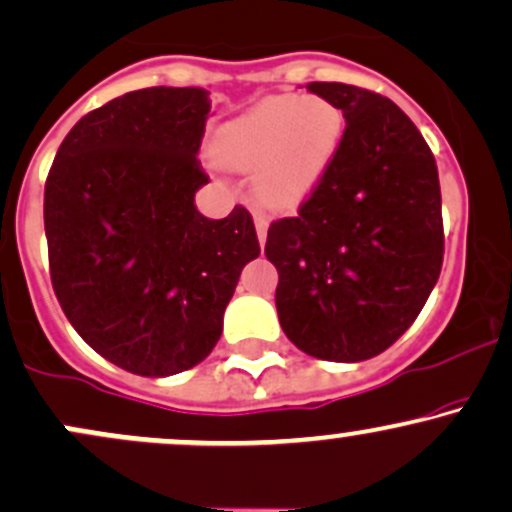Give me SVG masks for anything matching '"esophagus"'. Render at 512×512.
<instances>
[{"instance_id": "1", "label": "esophagus", "mask_w": 512, "mask_h": 512, "mask_svg": "<svg viewBox=\"0 0 512 512\" xmlns=\"http://www.w3.org/2000/svg\"><path fill=\"white\" fill-rule=\"evenodd\" d=\"M255 228H257V238H260V245H264V240H267V228H269L267 216L255 214Z\"/></svg>"}]
</instances>
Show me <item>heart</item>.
I'll use <instances>...</instances> for the list:
<instances>
[{"label":"heart","mask_w":512,"mask_h":512,"mask_svg":"<svg viewBox=\"0 0 512 512\" xmlns=\"http://www.w3.org/2000/svg\"><path fill=\"white\" fill-rule=\"evenodd\" d=\"M344 127V110L327 98L276 96L223 125L214 154L228 168L257 170V195L286 207L330 168Z\"/></svg>","instance_id":"obj_1"}]
</instances>
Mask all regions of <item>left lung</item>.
Returning <instances> with one entry per match:
<instances>
[{
	"instance_id": "obj_1",
	"label": "left lung",
	"mask_w": 512,
	"mask_h": 512,
	"mask_svg": "<svg viewBox=\"0 0 512 512\" xmlns=\"http://www.w3.org/2000/svg\"><path fill=\"white\" fill-rule=\"evenodd\" d=\"M310 93L344 110L337 156L296 216L272 221L276 313L298 349L339 363L383 354L421 313L445 236L436 158L390 98L337 81Z\"/></svg>"
}]
</instances>
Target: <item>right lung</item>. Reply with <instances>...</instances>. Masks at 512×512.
Returning a JSON list of instances; mask_svg holds the SVG:
<instances>
[{
    "label": "right lung",
    "mask_w": 512,
    "mask_h": 512,
    "mask_svg": "<svg viewBox=\"0 0 512 512\" xmlns=\"http://www.w3.org/2000/svg\"><path fill=\"white\" fill-rule=\"evenodd\" d=\"M209 91L154 86L81 117L45 180L50 279L79 337L146 378L211 354L240 272L260 255L250 211L207 219L195 192Z\"/></svg>",
    "instance_id": "1"
}]
</instances>
